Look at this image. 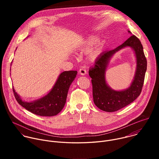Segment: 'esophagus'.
I'll return each mask as SVG.
<instances>
[{"instance_id":"esophagus-1","label":"esophagus","mask_w":159,"mask_h":159,"mask_svg":"<svg viewBox=\"0 0 159 159\" xmlns=\"http://www.w3.org/2000/svg\"><path fill=\"white\" fill-rule=\"evenodd\" d=\"M79 74L81 75H85L86 74H87V72H86V70L84 69V68H81V69H80L79 70Z\"/></svg>"}]
</instances>
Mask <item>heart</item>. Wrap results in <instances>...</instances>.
Returning a JSON list of instances; mask_svg holds the SVG:
<instances>
[{
	"mask_svg": "<svg viewBox=\"0 0 159 159\" xmlns=\"http://www.w3.org/2000/svg\"><path fill=\"white\" fill-rule=\"evenodd\" d=\"M90 41H91L89 40L87 42H85V44H90ZM101 50H102V48H101L100 45H99V46H97L96 47H94L92 50H90L89 52V57L90 58V59L95 60L99 55V54L101 53Z\"/></svg>",
	"mask_w": 159,
	"mask_h": 159,
	"instance_id": "heart-1",
	"label": "heart"
}]
</instances>
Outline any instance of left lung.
I'll return each mask as SVG.
<instances>
[{
	"mask_svg": "<svg viewBox=\"0 0 159 159\" xmlns=\"http://www.w3.org/2000/svg\"><path fill=\"white\" fill-rule=\"evenodd\" d=\"M130 33V31H128ZM129 46L135 52L137 58V69L131 85L123 91L112 89L105 81L106 69L111 57L121 49ZM147 59L140 39L134 35L131 36L120 46L114 50L102 53L96 59L94 65L89 70L92 79L93 95L95 105L106 112H115L126 106L140 94L147 70Z\"/></svg>",
	"mask_w": 159,
	"mask_h": 159,
	"instance_id": "1",
	"label": "left lung"
}]
</instances>
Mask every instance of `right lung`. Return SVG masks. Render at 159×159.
<instances>
[{
  "label": "right lung",
  "mask_w": 159,
  "mask_h": 159,
  "mask_svg": "<svg viewBox=\"0 0 159 159\" xmlns=\"http://www.w3.org/2000/svg\"><path fill=\"white\" fill-rule=\"evenodd\" d=\"M77 72L65 71L61 73L50 92L43 98L33 102H25L16 93H13L17 102L33 114L41 116H55L63 108L70 85L75 79Z\"/></svg>",
  "instance_id": "1"
}]
</instances>
